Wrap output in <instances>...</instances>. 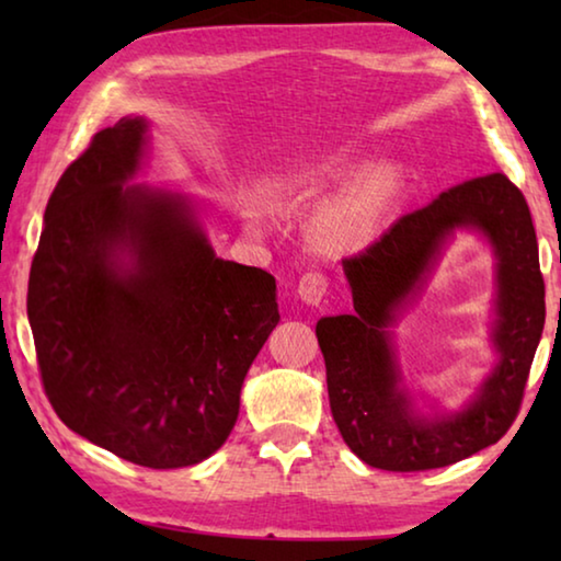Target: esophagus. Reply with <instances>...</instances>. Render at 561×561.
Wrapping results in <instances>:
<instances>
[{"mask_svg": "<svg viewBox=\"0 0 561 561\" xmlns=\"http://www.w3.org/2000/svg\"><path fill=\"white\" fill-rule=\"evenodd\" d=\"M297 291H299L301 301H307V304H311V307H314V304H319L321 299L327 297L329 277H327L324 272H319V270L301 274V279L297 284Z\"/></svg>", "mask_w": 561, "mask_h": 561, "instance_id": "obj_1", "label": "esophagus"}]
</instances>
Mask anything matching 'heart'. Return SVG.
Returning a JSON list of instances; mask_svg holds the SVG:
<instances>
[{
  "instance_id": "1",
  "label": "heart",
  "mask_w": 561,
  "mask_h": 561,
  "mask_svg": "<svg viewBox=\"0 0 561 561\" xmlns=\"http://www.w3.org/2000/svg\"><path fill=\"white\" fill-rule=\"evenodd\" d=\"M339 165H304L289 170L287 175L277 180L274 190L277 193H294L317 178L339 175ZM403 173L393 163L376 165L374 170L360 175L354 185H348L344 193L329 201L314 215L309 225V240L314 250L324 254H344L360 250V247L374 240V234L381 227L388 207L393 205L396 195L401 193ZM244 215L257 222L262 217V203L250 201L244 205Z\"/></svg>"
}]
</instances>
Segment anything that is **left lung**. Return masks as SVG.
<instances>
[{
    "instance_id": "obj_1",
    "label": "left lung",
    "mask_w": 561,
    "mask_h": 561,
    "mask_svg": "<svg viewBox=\"0 0 561 561\" xmlns=\"http://www.w3.org/2000/svg\"><path fill=\"white\" fill-rule=\"evenodd\" d=\"M455 226H478L496 247L501 364L462 414L428 424L407 411L385 329L397 307L420 288ZM344 272L354 311L321 319L317 339L331 415L348 448L371 468L421 472L497 443L519 413L545 329L537 234L519 187L505 173L453 185L431 205L396 220L364 252L346 257Z\"/></svg>"
}]
</instances>
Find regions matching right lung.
I'll list each match as a JSON object with an SVG mask.
<instances>
[{
    "label": "right lung",
    "mask_w": 561,
    "mask_h": 561,
    "mask_svg": "<svg viewBox=\"0 0 561 561\" xmlns=\"http://www.w3.org/2000/svg\"><path fill=\"white\" fill-rule=\"evenodd\" d=\"M146 121L91 138L46 203L26 314L44 393L73 433L153 470L220 448L277 327L270 272L215 257L190 207L128 185Z\"/></svg>",
    "instance_id": "right-lung-1"
}]
</instances>
